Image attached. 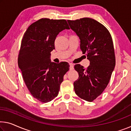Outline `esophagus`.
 <instances>
[{"instance_id": "34e87169", "label": "esophagus", "mask_w": 131, "mask_h": 131, "mask_svg": "<svg viewBox=\"0 0 131 131\" xmlns=\"http://www.w3.org/2000/svg\"><path fill=\"white\" fill-rule=\"evenodd\" d=\"M70 69L71 70L74 69V66L72 63H70Z\"/></svg>"}]
</instances>
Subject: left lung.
Segmentation results:
<instances>
[{"instance_id": "1", "label": "left lung", "mask_w": 131, "mask_h": 131, "mask_svg": "<svg viewBox=\"0 0 131 131\" xmlns=\"http://www.w3.org/2000/svg\"><path fill=\"white\" fill-rule=\"evenodd\" d=\"M67 21L79 37L82 53H86L90 61L86 69L80 64L74 66L79 75L74 82V91L80 98L91 102L105 89L115 66L111 36L105 26L91 18Z\"/></svg>"}]
</instances>
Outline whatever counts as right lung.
Instances as JSON below:
<instances>
[{
  "instance_id": "add662e5",
  "label": "right lung",
  "mask_w": 131,
  "mask_h": 131,
  "mask_svg": "<svg viewBox=\"0 0 131 131\" xmlns=\"http://www.w3.org/2000/svg\"><path fill=\"white\" fill-rule=\"evenodd\" d=\"M70 29L66 20L43 18L27 28L18 57V66L28 90L41 102L51 101L59 94L63 77L69 70L67 62L51 61V51L60 32Z\"/></svg>"
}]
</instances>
